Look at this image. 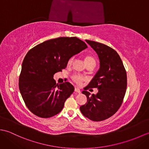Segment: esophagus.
<instances>
[{
  "instance_id": "esophagus-1",
  "label": "esophagus",
  "mask_w": 149,
  "mask_h": 149,
  "mask_svg": "<svg viewBox=\"0 0 149 149\" xmlns=\"http://www.w3.org/2000/svg\"><path fill=\"white\" fill-rule=\"evenodd\" d=\"M74 91H75V92H77V93H81V90L79 88L77 87H75V89H74Z\"/></svg>"
}]
</instances>
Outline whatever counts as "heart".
<instances>
[{
  "label": "heart",
  "instance_id": "heart-1",
  "mask_svg": "<svg viewBox=\"0 0 149 149\" xmlns=\"http://www.w3.org/2000/svg\"><path fill=\"white\" fill-rule=\"evenodd\" d=\"M84 61H85V63H86V65L88 64V63H95V59L94 58V57H93L92 56H90V55H88L85 57ZM73 61H74V57H71V58H69L68 60L67 65L68 66L72 65ZM72 80L74 81V83L79 84L82 83V82H83L86 80V79H85L83 76H82V75H81L74 74L72 76Z\"/></svg>",
  "mask_w": 149,
  "mask_h": 149
}]
</instances>
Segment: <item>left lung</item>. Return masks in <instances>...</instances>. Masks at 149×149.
Instances as JSON below:
<instances>
[{
  "label": "left lung",
  "mask_w": 149,
  "mask_h": 149,
  "mask_svg": "<svg viewBox=\"0 0 149 149\" xmlns=\"http://www.w3.org/2000/svg\"><path fill=\"white\" fill-rule=\"evenodd\" d=\"M86 42L97 52L100 68L84 88L87 102L80 107L82 114L93 121H102L113 116L121 106L127 89V74L121 58L110 47L93 41ZM97 87L96 95L86 91Z\"/></svg>",
  "instance_id": "8db88e82"
}]
</instances>
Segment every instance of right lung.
<instances>
[{
	"label": "right lung",
	"mask_w": 149,
	"mask_h": 149,
	"mask_svg": "<svg viewBox=\"0 0 149 149\" xmlns=\"http://www.w3.org/2000/svg\"><path fill=\"white\" fill-rule=\"evenodd\" d=\"M87 47L77 37H60L28 51L22 62L18 86L29 111L44 118L61 111L74 87L69 82L56 84L54 75L66 67L69 58Z\"/></svg>",
	"instance_id": "obj_1"
}]
</instances>
